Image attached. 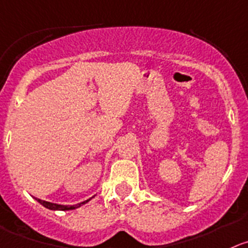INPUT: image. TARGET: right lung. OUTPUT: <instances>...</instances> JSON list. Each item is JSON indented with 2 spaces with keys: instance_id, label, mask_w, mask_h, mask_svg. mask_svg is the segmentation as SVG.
Listing matches in <instances>:
<instances>
[{
  "instance_id": "1",
  "label": "right lung",
  "mask_w": 248,
  "mask_h": 248,
  "mask_svg": "<svg viewBox=\"0 0 248 248\" xmlns=\"http://www.w3.org/2000/svg\"><path fill=\"white\" fill-rule=\"evenodd\" d=\"M93 198V197H92ZM92 198H89V200L84 201V202L82 203H78V204H75V205H63V204H56V203H51V202H46V201H43V200H39V198H35L36 201H38L40 204H43L44 207L47 208V209H51V210H72V209H76V208L80 207V205L85 204V203L89 202Z\"/></svg>"
}]
</instances>
